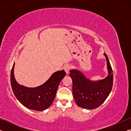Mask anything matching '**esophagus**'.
Instances as JSON below:
<instances>
[{
    "label": "esophagus",
    "instance_id": "obj_1",
    "mask_svg": "<svg viewBox=\"0 0 131 131\" xmlns=\"http://www.w3.org/2000/svg\"><path fill=\"white\" fill-rule=\"evenodd\" d=\"M71 68V66L70 65H66L65 67H64V70L66 73V74H69V70Z\"/></svg>",
    "mask_w": 131,
    "mask_h": 131
}]
</instances>
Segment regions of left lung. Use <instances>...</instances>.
<instances>
[{
	"label": "left lung",
	"mask_w": 131,
	"mask_h": 131,
	"mask_svg": "<svg viewBox=\"0 0 131 131\" xmlns=\"http://www.w3.org/2000/svg\"><path fill=\"white\" fill-rule=\"evenodd\" d=\"M108 75L103 80L92 81L77 69L70 70L72 79L73 96L79 107L94 109L100 106L109 95L113 87V74L108 58L105 53Z\"/></svg>",
	"instance_id": "1"
}]
</instances>
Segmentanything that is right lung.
<instances>
[{
  "label": "right lung",
  "mask_w": 131,
  "mask_h": 131,
  "mask_svg": "<svg viewBox=\"0 0 131 131\" xmlns=\"http://www.w3.org/2000/svg\"><path fill=\"white\" fill-rule=\"evenodd\" d=\"M15 62L11 72V85L15 97L29 109L43 111L52 105L61 81L65 76L64 70L53 73L45 83L34 88H29L17 83L14 74Z\"/></svg>",
  "instance_id": "right-lung-1"
}]
</instances>
